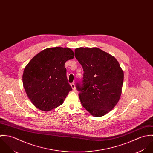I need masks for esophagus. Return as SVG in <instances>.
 I'll return each mask as SVG.
<instances>
[{"label":"esophagus","mask_w":153,"mask_h":153,"mask_svg":"<svg viewBox=\"0 0 153 153\" xmlns=\"http://www.w3.org/2000/svg\"><path fill=\"white\" fill-rule=\"evenodd\" d=\"M71 87H72V88L74 90H75V84H74V83H72V84H71Z\"/></svg>","instance_id":"34e87169"}]
</instances>
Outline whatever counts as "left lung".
<instances>
[{
	"instance_id": "left-lung-1",
	"label": "left lung",
	"mask_w": 153,
	"mask_h": 153,
	"mask_svg": "<svg viewBox=\"0 0 153 153\" xmlns=\"http://www.w3.org/2000/svg\"><path fill=\"white\" fill-rule=\"evenodd\" d=\"M75 56L82 65V85L77 83L82 106L94 117H102L118 103L124 72L114 56L98 48H78Z\"/></svg>"
}]
</instances>
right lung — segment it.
<instances>
[{"label": "right lung", "mask_w": 153, "mask_h": 153, "mask_svg": "<svg viewBox=\"0 0 153 153\" xmlns=\"http://www.w3.org/2000/svg\"><path fill=\"white\" fill-rule=\"evenodd\" d=\"M68 48H46L25 68L22 81L25 92L37 108L49 111L62 105L72 90L68 82L65 64L74 58Z\"/></svg>", "instance_id": "add662e5"}]
</instances>
